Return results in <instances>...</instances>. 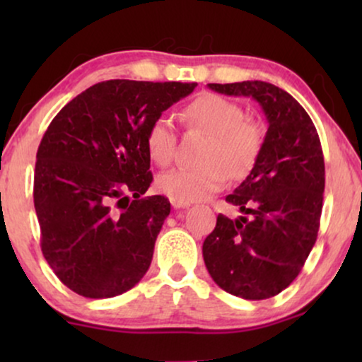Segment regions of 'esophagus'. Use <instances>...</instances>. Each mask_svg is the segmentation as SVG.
Here are the masks:
<instances>
[{"label": "esophagus", "mask_w": 362, "mask_h": 362, "mask_svg": "<svg viewBox=\"0 0 362 362\" xmlns=\"http://www.w3.org/2000/svg\"><path fill=\"white\" fill-rule=\"evenodd\" d=\"M171 206L175 207V209H186V207H189L191 204H189V202H182V201H177V199H171Z\"/></svg>", "instance_id": "esophagus-1"}]
</instances>
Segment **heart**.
Segmentation results:
<instances>
[{
    "instance_id": "1",
    "label": "heart",
    "mask_w": 362,
    "mask_h": 362,
    "mask_svg": "<svg viewBox=\"0 0 362 362\" xmlns=\"http://www.w3.org/2000/svg\"><path fill=\"white\" fill-rule=\"evenodd\" d=\"M182 117L209 133L202 166H176L158 177V187L171 199L194 202L221 191L232 176L240 177L255 166L264 145L259 123L244 118L239 103L216 93H202L187 103ZM146 148L160 165H168L176 151V130L166 115L156 117L146 130Z\"/></svg>"
}]
</instances>
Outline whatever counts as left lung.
I'll return each mask as SVG.
<instances>
[{"mask_svg":"<svg viewBox=\"0 0 362 362\" xmlns=\"http://www.w3.org/2000/svg\"><path fill=\"white\" fill-rule=\"evenodd\" d=\"M224 95L252 97L269 130L250 175L226 197L237 219L219 214L202 244L212 280L244 300L279 295L293 281L313 249L325 192L320 136L305 108L274 83H207Z\"/></svg>","mask_w":362,"mask_h":362,"instance_id":"1","label":"left lung"}]
</instances>
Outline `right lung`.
<instances>
[{"instance_id": "add662e5", "label": "right lung", "mask_w": 362, "mask_h": 362, "mask_svg": "<svg viewBox=\"0 0 362 362\" xmlns=\"http://www.w3.org/2000/svg\"><path fill=\"white\" fill-rule=\"evenodd\" d=\"M196 86L100 82L47 127L36 155L34 207L44 259L76 293L112 298L150 269L171 206L165 196L141 197L153 181L146 130Z\"/></svg>"}]
</instances>
